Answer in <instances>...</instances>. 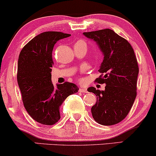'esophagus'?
<instances>
[{
	"label": "esophagus",
	"instance_id": "esophagus-1",
	"mask_svg": "<svg viewBox=\"0 0 156 156\" xmlns=\"http://www.w3.org/2000/svg\"><path fill=\"white\" fill-rule=\"evenodd\" d=\"M79 91L80 92L86 93L87 92V89H86V88H80V89H79Z\"/></svg>",
	"mask_w": 156,
	"mask_h": 156
}]
</instances>
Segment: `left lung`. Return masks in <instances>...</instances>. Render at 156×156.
I'll return each mask as SVG.
<instances>
[{
    "mask_svg": "<svg viewBox=\"0 0 156 156\" xmlns=\"http://www.w3.org/2000/svg\"><path fill=\"white\" fill-rule=\"evenodd\" d=\"M83 34L96 43L103 55L99 72L104 76L96 80L105 83V89H88L97 96L92 117L101 125L116 124L126 117L136 96L139 67L134 51L128 41L110 29Z\"/></svg>",
    "mask_w": 156,
    "mask_h": 156,
    "instance_id": "left-lung-1",
    "label": "left lung"
}]
</instances>
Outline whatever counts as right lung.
Instances as JSON below:
<instances>
[{
    "mask_svg": "<svg viewBox=\"0 0 156 156\" xmlns=\"http://www.w3.org/2000/svg\"><path fill=\"white\" fill-rule=\"evenodd\" d=\"M70 35L61 32H44L30 41L19 56L17 82L24 106L28 114L41 124L57 123L64 101L79 89L69 82L57 83L54 87L51 81L54 45Z\"/></svg>",
    "mask_w": 156,
    "mask_h": 156,
    "instance_id": "right-lung-1",
    "label": "right lung"
}]
</instances>
